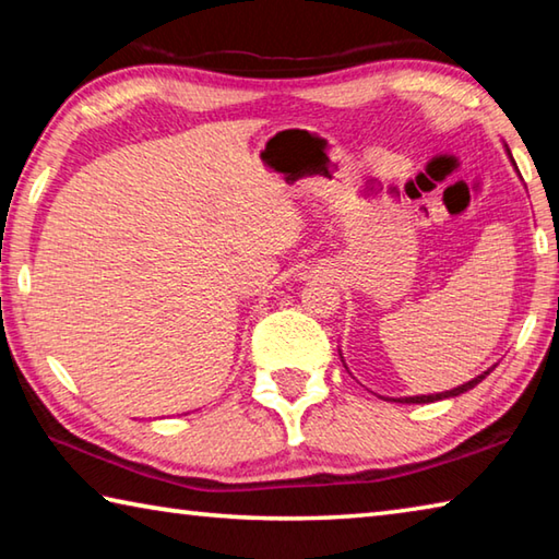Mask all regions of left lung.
Returning <instances> with one entry per match:
<instances>
[{"label":"left lung","mask_w":559,"mask_h":559,"mask_svg":"<svg viewBox=\"0 0 559 559\" xmlns=\"http://www.w3.org/2000/svg\"><path fill=\"white\" fill-rule=\"evenodd\" d=\"M506 153H508V157H510V163H513V167H515V159H513V155H510L508 147H506ZM340 357H343V355H340ZM343 365H345V359H343ZM345 367H347V365H345ZM493 367H496V365H493ZM493 367H490V370H493ZM490 370H486L484 374H476V377H473V380L463 382V384H459V386H453V390H447V392H439V394H416V396H396L394 402H400V404H429V402L449 400V396H459V394H463V392L473 390V386H476L480 380H486V374H490Z\"/></svg>","instance_id":"left-lung-1"}]
</instances>
